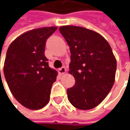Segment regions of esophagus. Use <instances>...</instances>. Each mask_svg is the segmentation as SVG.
I'll list each match as a JSON object with an SVG mask.
<instances>
[{"label":"esophagus","mask_w":130,"mask_h":130,"mask_svg":"<svg viewBox=\"0 0 130 130\" xmlns=\"http://www.w3.org/2000/svg\"><path fill=\"white\" fill-rule=\"evenodd\" d=\"M66 72H67V69H66L65 67H61L60 68V69H58V73L60 74H63L66 73Z\"/></svg>","instance_id":"1"}]
</instances>
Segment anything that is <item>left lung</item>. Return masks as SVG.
<instances>
[{
    "label": "left lung",
    "mask_w": 130,
    "mask_h": 130,
    "mask_svg": "<svg viewBox=\"0 0 130 130\" xmlns=\"http://www.w3.org/2000/svg\"><path fill=\"white\" fill-rule=\"evenodd\" d=\"M59 30L70 48L69 73L75 79V85L67 89L68 99L78 109H92L106 98L115 82L117 60L112 49L91 29L67 25Z\"/></svg>",
    "instance_id": "obj_1"
}]
</instances>
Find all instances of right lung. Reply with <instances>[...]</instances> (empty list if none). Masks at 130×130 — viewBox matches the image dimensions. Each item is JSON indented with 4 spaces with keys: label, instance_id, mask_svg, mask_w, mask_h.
I'll list each match as a JSON object with an SVG mask.
<instances>
[{
    "label": "right lung",
    "instance_id": "obj_1",
    "mask_svg": "<svg viewBox=\"0 0 130 130\" xmlns=\"http://www.w3.org/2000/svg\"><path fill=\"white\" fill-rule=\"evenodd\" d=\"M57 29L47 27L29 30L8 48L3 66L8 86L18 102L29 109H40L50 101L58 72L48 66L44 52L46 40Z\"/></svg>",
    "mask_w": 130,
    "mask_h": 130
}]
</instances>
